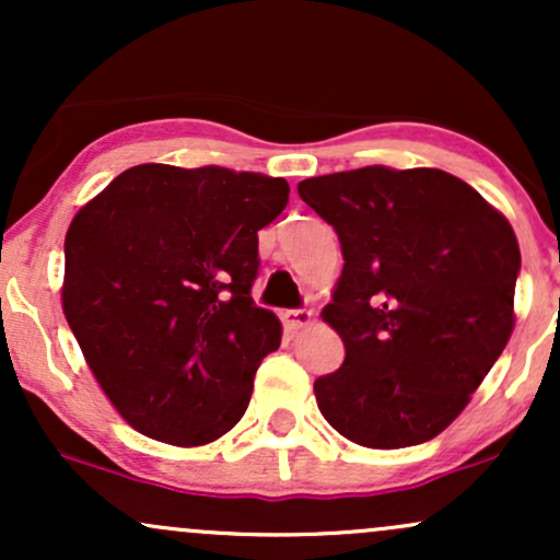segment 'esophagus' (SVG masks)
<instances>
[{
	"label": "esophagus",
	"mask_w": 560,
	"mask_h": 560,
	"mask_svg": "<svg viewBox=\"0 0 560 560\" xmlns=\"http://www.w3.org/2000/svg\"><path fill=\"white\" fill-rule=\"evenodd\" d=\"M281 320H284V326L289 331H298V329H305V326L313 324V313L305 311V307H298V311L281 313Z\"/></svg>",
	"instance_id": "obj_1"
}]
</instances>
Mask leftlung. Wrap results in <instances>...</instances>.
Returning a JSON list of instances; mask_svg holds the SVG:
<instances>
[{
	"label": "left lung",
	"instance_id": "obj_1",
	"mask_svg": "<svg viewBox=\"0 0 560 560\" xmlns=\"http://www.w3.org/2000/svg\"><path fill=\"white\" fill-rule=\"evenodd\" d=\"M334 226L345 268L324 307L345 363L313 384L324 419L363 447L447 429L513 331L516 234L477 189L436 168L365 165L298 184Z\"/></svg>",
	"mask_w": 560,
	"mask_h": 560
}]
</instances>
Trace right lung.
Returning a JSON list of instances; mask_svg holds the SVG:
<instances>
[{
	"label": "right lung",
	"mask_w": 560,
	"mask_h": 560,
	"mask_svg": "<svg viewBox=\"0 0 560 560\" xmlns=\"http://www.w3.org/2000/svg\"><path fill=\"white\" fill-rule=\"evenodd\" d=\"M287 202L284 178L144 163L75 213L62 311L137 432L197 447L244 416L255 371L281 345L253 284L258 231Z\"/></svg>",
	"instance_id": "right-lung-1"
}]
</instances>
